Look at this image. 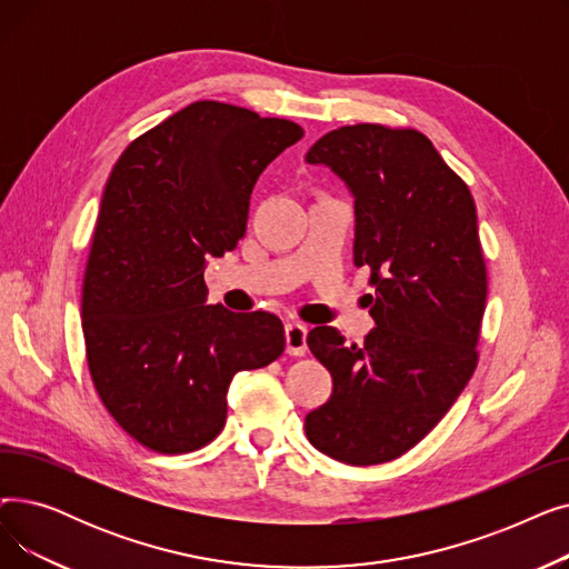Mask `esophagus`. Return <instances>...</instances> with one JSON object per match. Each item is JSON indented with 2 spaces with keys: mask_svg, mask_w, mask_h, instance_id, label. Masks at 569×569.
<instances>
[{
  "mask_svg": "<svg viewBox=\"0 0 569 569\" xmlns=\"http://www.w3.org/2000/svg\"><path fill=\"white\" fill-rule=\"evenodd\" d=\"M307 332L309 327L305 322H288L286 325V350L288 355L300 357L307 352Z\"/></svg>",
  "mask_w": 569,
  "mask_h": 569,
  "instance_id": "1",
  "label": "esophagus"
}]
</instances>
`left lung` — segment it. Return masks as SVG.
I'll return each mask as SVG.
<instances>
[{"instance_id":"8db88e82","label":"left lung","mask_w":569,"mask_h":569,"mask_svg":"<svg viewBox=\"0 0 569 569\" xmlns=\"http://www.w3.org/2000/svg\"><path fill=\"white\" fill-rule=\"evenodd\" d=\"M307 161L332 168L355 198V264L371 269L376 327L365 346L337 327L309 332L335 390L305 429L322 455L376 466L420 442L477 367L487 264L475 200L415 129L341 127Z\"/></svg>"}]
</instances>
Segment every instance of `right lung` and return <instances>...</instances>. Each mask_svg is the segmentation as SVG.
<instances>
[{
	"label": "right lung",
	"mask_w": 569,
	"mask_h": 569,
	"mask_svg": "<svg viewBox=\"0 0 569 569\" xmlns=\"http://www.w3.org/2000/svg\"><path fill=\"white\" fill-rule=\"evenodd\" d=\"M300 124L196 101L138 136L101 198L82 281L87 367L106 410L161 455L212 442L237 371L286 348L274 313L204 305L209 256L247 232L256 179Z\"/></svg>",
	"instance_id": "1"
}]
</instances>
